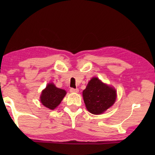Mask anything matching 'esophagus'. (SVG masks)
<instances>
[{
    "label": "esophagus",
    "mask_w": 155,
    "mask_h": 155,
    "mask_svg": "<svg viewBox=\"0 0 155 155\" xmlns=\"http://www.w3.org/2000/svg\"><path fill=\"white\" fill-rule=\"evenodd\" d=\"M70 92L71 93H78V88H72L70 89Z\"/></svg>",
    "instance_id": "1"
}]
</instances>
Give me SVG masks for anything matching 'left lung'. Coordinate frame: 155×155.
<instances>
[{
    "label": "left lung",
    "instance_id": "8db88e82",
    "mask_svg": "<svg viewBox=\"0 0 155 155\" xmlns=\"http://www.w3.org/2000/svg\"><path fill=\"white\" fill-rule=\"evenodd\" d=\"M83 96L87 109L92 114H101L113 106L117 98V91L97 77H93L83 91Z\"/></svg>",
    "mask_w": 155,
    "mask_h": 155
}]
</instances>
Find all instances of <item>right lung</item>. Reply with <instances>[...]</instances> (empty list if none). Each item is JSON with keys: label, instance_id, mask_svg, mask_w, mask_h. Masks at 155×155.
Instances as JSON below:
<instances>
[{"label": "right lung", "instance_id": "obj_1", "mask_svg": "<svg viewBox=\"0 0 155 155\" xmlns=\"http://www.w3.org/2000/svg\"><path fill=\"white\" fill-rule=\"evenodd\" d=\"M67 94L64 90L56 87L53 83H48L42 91L40 99L41 103L49 109L57 108Z\"/></svg>", "mask_w": 155, "mask_h": 155}]
</instances>
